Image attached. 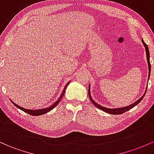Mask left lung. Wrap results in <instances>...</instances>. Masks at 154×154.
Wrapping results in <instances>:
<instances>
[{"label": "left lung", "mask_w": 154, "mask_h": 154, "mask_svg": "<svg viewBox=\"0 0 154 154\" xmlns=\"http://www.w3.org/2000/svg\"><path fill=\"white\" fill-rule=\"evenodd\" d=\"M142 42L143 43V44H144L145 46V48H146V54H147V61H148V70H149V77H150V73H151V63H150V53H149V50H148V46H147L146 44H145L144 41H143V40L142 41ZM90 86H89V91H88V94H89V99L91 102H92V103L94 104V106H96L97 108H99V109L103 110V111L106 112V113H110V114H114V115H118V114H122V113H124V112L126 111H128L129 110H130L131 108H132L133 107H134L135 105H137L138 103H140V102L141 101V100H143V98L144 97L145 94H146V93H145L142 96V97L140 98L139 100H137V101L135 102V103H134L133 104L129 105V106H126L124 107V108H115V109H109V108H105V107H103L101 106L100 105H98L97 103H96L94 101V100H92V98H91V94H90Z\"/></svg>", "instance_id": "1"}]
</instances>
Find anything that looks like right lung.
Returning <instances> with one entry per match:
<instances>
[{"instance_id": "right-lung-1", "label": "right lung", "mask_w": 154, "mask_h": 154, "mask_svg": "<svg viewBox=\"0 0 154 154\" xmlns=\"http://www.w3.org/2000/svg\"><path fill=\"white\" fill-rule=\"evenodd\" d=\"M69 83H70V82H68V84H66V86H65V88H64V89H63V93H62L61 96H60V97L59 98L57 101L55 102L54 104H53L52 105H51V106L49 107V108H44V109H41V110H29V109H25V108H22V107L19 106V105H17V104H15V103H14L13 101H11V102H12V103H13V104L15 105V106L17 107V108H20V109H21L22 110H23L24 112H26V113H28V114H30V115H32V116H40V115H43V114H44V113H48V112L50 111V110H52L53 108H54L55 106H57V105H58V103H60V100H61L62 98H63V97L64 96V94H65V89H66V87H67V86H68V85L69 84Z\"/></svg>"}]
</instances>
